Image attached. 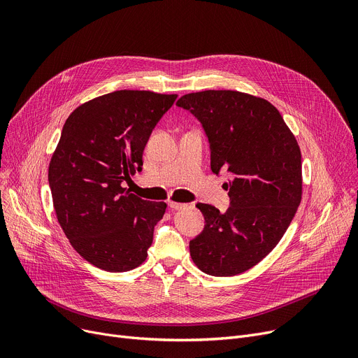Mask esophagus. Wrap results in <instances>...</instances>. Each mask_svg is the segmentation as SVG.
<instances>
[{
    "instance_id": "obj_1",
    "label": "esophagus",
    "mask_w": 358,
    "mask_h": 358,
    "mask_svg": "<svg viewBox=\"0 0 358 358\" xmlns=\"http://www.w3.org/2000/svg\"><path fill=\"white\" fill-rule=\"evenodd\" d=\"M166 204H168V209H171V210H180V209L185 208V204L176 203V201H168Z\"/></svg>"
}]
</instances>
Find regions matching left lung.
Returning a JSON list of instances; mask_svg holds the SVG:
<instances>
[{
    "mask_svg": "<svg viewBox=\"0 0 358 358\" xmlns=\"http://www.w3.org/2000/svg\"><path fill=\"white\" fill-rule=\"evenodd\" d=\"M177 106L200 122L212 171L234 176L227 212L196 204L204 228L190 241V255L209 275L241 274L273 251L294 217L302 199L299 145L271 103L245 92H192Z\"/></svg>",
    "mask_w": 358,
    "mask_h": 358,
    "instance_id": "obj_1",
    "label": "left lung"
}]
</instances>
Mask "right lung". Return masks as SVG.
Returning a JSON list of instances; mask_svg holds the SVG:
<instances>
[{"mask_svg":"<svg viewBox=\"0 0 358 358\" xmlns=\"http://www.w3.org/2000/svg\"><path fill=\"white\" fill-rule=\"evenodd\" d=\"M177 94L120 90L92 99L66 119L49 164L58 222L71 245L97 268H136L152 245L166 204L123 187L142 171V154Z\"/></svg>","mask_w":358,"mask_h":358,"instance_id":"add662e5","label":"right lung"}]
</instances>
